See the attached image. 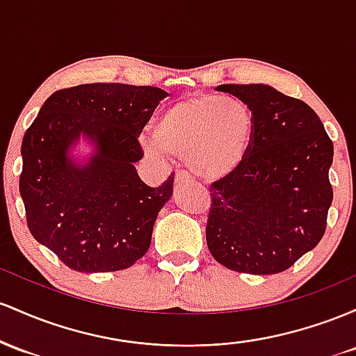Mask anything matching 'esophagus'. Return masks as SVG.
Listing matches in <instances>:
<instances>
[{
  "instance_id": "1",
  "label": "esophagus",
  "mask_w": 356,
  "mask_h": 356,
  "mask_svg": "<svg viewBox=\"0 0 356 356\" xmlns=\"http://www.w3.org/2000/svg\"><path fill=\"white\" fill-rule=\"evenodd\" d=\"M175 181H177V186H178V185H183V183L191 181L190 173H186V171H178L177 178H175Z\"/></svg>"
}]
</instances>
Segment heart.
Wrapping results in <instances>:
<instances>
[{
	"mask_svg": "<svg viewBox=\"0 0 356 356\" xmlns=\"http://www.w3.org/2000/svg\"><path fill=\"white\" fill-rule=\"evenodd\" d=\"M254 126L252 111L237 99L193 94L163 111L154 138L168 153L186 158L198 177L222 178L245 161Z\"/></svg>",
	"mask_w": 356,
	"mask_h": 356,
	"instance_id": "b5f03b06",
	"label": "heart"
}]
</instances>
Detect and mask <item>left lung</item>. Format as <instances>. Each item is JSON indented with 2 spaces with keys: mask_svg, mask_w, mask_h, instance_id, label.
<instances>
[{
  "mask_svg": "<svg viewBox=\"0 0 356 356\" xmlns=\"http://www.w3.org/2000/svg\"><path fill=\"white\" fill-rule=\"evenodd\" d=\"M254 114L245 161L210 186L207 245L235 273L277 274L313 250L333 202V143L318 114L264 83H225Z\"/></svg>",
  "mask_w": 356,
  "mask_h": 356,
  "instance_id": "left-lung-1",
  "label": "left lung"
}]
</instances>
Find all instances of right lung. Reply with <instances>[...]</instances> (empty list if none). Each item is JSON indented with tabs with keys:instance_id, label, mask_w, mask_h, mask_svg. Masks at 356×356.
Returning a JSON list of instances; mask_svg holds the SVG:
<instances>
[{
	"instance_id": "right-lung-1",
	"label": "right lung",
	"mask_w": 356,
	"mask_h": 356,
	"mask_svg": "<svg viewBox=\"0 0 356 356\" xmlns=\"http://www.w3.org/2000/svg\"><path fill=\"white\" fill-rule=\"evenodd\" d=\"M166 92L149 86L82 83L54 92L22 143L19 195L35 241L79 273H114L149 249L171 173L147 186L134 163L138 136ZM81 135L96 146L86 165L68 156Z\"/></svg>"
}]
</instances>
